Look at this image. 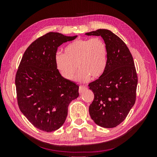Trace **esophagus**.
I'll use <instances>...</instances> for the list:
<instances>
[{"mask_svg":"<svg viewBox=\"0 0 157 157\" xmlns=\"http://www.w3.org/2000/svg\"><path fill=\"white\" fill-rule=\"evenodd\" d=\"M87 90V88L86 86H80L79 87V94H83L86 90Z\"/></svg>","mask_w":157,"mask_h":157,"instance_id":"1","label":"esophagus"}]
</instances>
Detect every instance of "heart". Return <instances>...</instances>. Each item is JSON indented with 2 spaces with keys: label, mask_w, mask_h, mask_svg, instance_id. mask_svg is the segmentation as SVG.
<instances>
[{
  "label": "heart",
  "mask_w": 157,
  "mask_h": 157,
  "mask_svg": "<svg viewBox=\"0 0 157 157\" xmlns=\"http://www.w3.org/2000/svg\"><path fill=\"white\" fill-rule=\"evenodd\" d=\"M55 56V63L60 75L71 80L77 67L79 71L77 80L86 82L90 78H98L103 75L107 63V47L99 37L80 39L71 42L64 50ZM78 67H76V65Z\"/></svg>",
  "instance_id": "heart-1"
}]
</instances>
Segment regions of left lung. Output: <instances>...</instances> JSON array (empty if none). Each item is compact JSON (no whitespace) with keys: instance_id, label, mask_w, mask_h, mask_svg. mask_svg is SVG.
<instances>
[{"instance_id":"left-lung-1","label":"left lung","mask_w":157,"mask_h":157,"mask_svg":"<svg viewBox=\"0 0 157 157\" xmlns=\"http://www.w3.org/2000/svg\"><path fill=\"white\" fill-rule=\"evenodd\" d=\"M101 36L107 47V63L103 75L89 84L94 94L89 113L96 124L111 128L120 124L134 106L137 76L133 57L123 40L111 31L86 33Z\"/></svg>"}]
</instances>
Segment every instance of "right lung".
Here are the masks:
<instances>
[{
  "label": "right lung",
  "instance_id": "obj_1",
  "mask_svg": "<svg viewBox=\"0 0 157 157\" xmlns=\"http://www.w3.org/2000/svg\"><path fill=\"white\" fill-rule=\"evenodd\" d=\"M77 36L46 33L32 42L19 65L15 79L18 106L40 130L50 132L62 126L69 103L79 96V86L61 77L55 63L58 47Z\"/></svg>",
  "mask_w": 157,
  "mask_h": 157
}]
</instances>
